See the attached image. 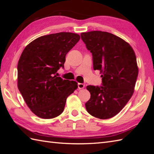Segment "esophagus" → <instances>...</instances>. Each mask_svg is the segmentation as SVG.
Instances as JSON below:
<instances>
[{
  "mask_svg": "<svg viewBox=\"0 0 154 154\" xmlns=\"http://www.w3.org/2000/svg\"><path fill=\"white\" fill-rule=\"evenodd\" d=\"M85 85L84 83H78V84H77L78 89H83V88L85 87Z\"/></svg>",
  "mask_w": 154,
  "mask_h": 154,
  "instance_id": "1",
  "label": "esophagus"
}]
</instances>
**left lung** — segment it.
<instances>
[{"label": "left lung", "instance_id": "8db88e82", "mask_svg": "<svg viewBox=\"0 0 154 154\" xmlns=\"http://www.w3.org/2000/svg\"><path fill=\"white\" fill-rule=\"evenodd\" d=\"M81 36L92 54L94 70L102 73V85L87 87L91 98L86 109L98 119H110L133 94L138 75L135 53L129 44L109 32H83Z\"/></svg>", "mask_w": 154, "mask_h": 154}]
</instances>
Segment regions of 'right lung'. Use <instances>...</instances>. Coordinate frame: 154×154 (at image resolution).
Masks as SVG:
<instances>
[{
	"label": "right lung",
	"mask_w": 154,
	"mask_h": 154,
	"mask_svg": "<svg viewBox=\"0 0 154 154\" xmlns=\"http://www.w3.org/2000/svg\"><path fill=\"white\" fill-rule=\"evenodd\" d=\"M79 35L60 32L43 35L29 44L18 63V87L34 114L44 119L60 115L68 96L77 88L73 81L57 76L65 55L79 42Z\"/></svg>",
	"instance_id": "right-lung-1"
}]
</instances>
